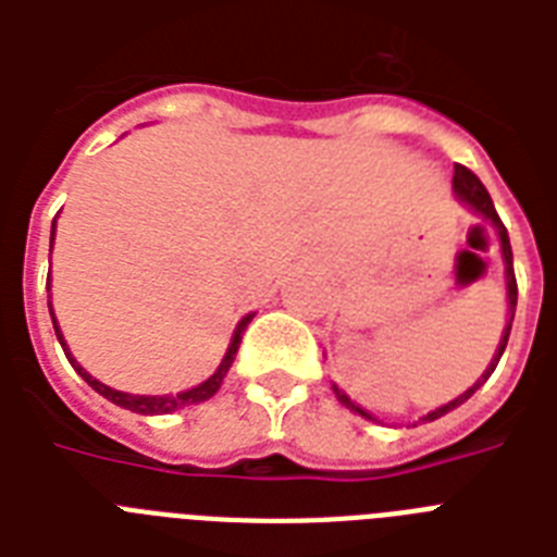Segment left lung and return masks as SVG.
I'll return each instance as SVG.
<instances>
[{"mask_svg": "<svg viewBox=\"0 0 557 557\" xmlns=\"http://www.w3.org/2000/svg\"><path fill=\"white\" fill-rule=\"evenodd\" d=\"M454 196H457L459 205H466L471 213H476V216L483 219L485 225L494 227V234H497V245H500V253H503V269H506V304H509V312H506V330H503L500 335V344H497V349H494V358L492 364L485 367V372L480 375V379L474 381V387H468L466 393H459L457 398H450L448 405L436 407V410H431V413H424L419 422H433V419H440V416L450 413L454 407L466 405L468 398L474 396L476 389L483 387L485 381H488V375L494 372V367H497V361H500L503 349H506V344H509V332H511V321H515V306H518V280H515V262H511V243H509V231H506V225L500 222V216H497V210H494V201L492 196H488V190L483 187V182L471 173L468 168H462V164H457L454 168ZM485 225H476V227H485ZM332 389H335V396H338L341 405H347L349 410H356L358 416H364V419H372V422H379L375 416L367 413L364 407L356 405L352 398L344 393V389H338V384H332ZM419 422H413V428Z\"/></svg>", "mask_w": 557, "mask_h": 557, "instance_id": "8db88e82", "label": "left lung"}]
</instances>
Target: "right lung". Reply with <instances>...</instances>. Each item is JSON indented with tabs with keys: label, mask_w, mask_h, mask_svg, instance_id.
<instances>
[{
	"label": "right lung",
	"mask_w": 557,
	"mask_h": 557,
	"mask_svg": "<svg viewBox=\"0 0 557 557\" xmlns=\"http://www.w3.org/2000/svg\"><path fill=\"white\" fill-rule=\"evenodd\" d=\"M54 227H57V219L51 222V248H54ZM48 286H51V277H48ZM48 312H51V323H54L57 341H60V347H63L65 358H69V364L77 370V375H81V379L86 381L91 389H98L100 396L109 398L112 405L124 407V410H133V413H141V416L173 413V410H182V407L199 405V401H208V398L216 396V389L222 387V381H225L227 370H231V364H234L236 349H239V341H243L245 326H248V323H251V318H253V314H245L243 321L236 323L234 335H231V344H227V349H225V358L219 361V367L213 370V375H210V379H205L201 384H196V387H190V389H182V393H176V396H135V393H124V389H112L109 384H103V381H98L95 375H89V372L83 370V367L77 364V358L72 356L69 344H65L63 332H60V326H57V318H54V309H51V304H48Z\"/></svg>",
	"instance_id": "1"
}]
</instances>
